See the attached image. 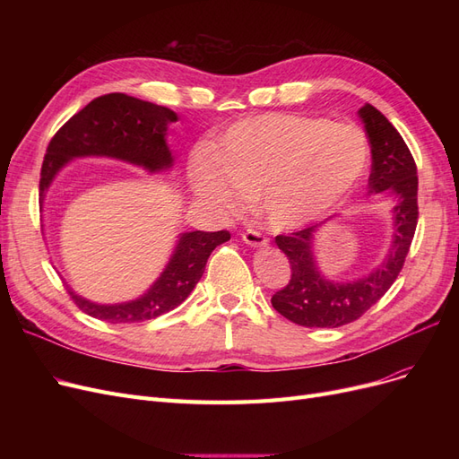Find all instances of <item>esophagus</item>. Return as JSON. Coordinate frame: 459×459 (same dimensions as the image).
<instances>
[{"mask_svg":"<svg viewBox=\"0 0 459 459\" xmlns=\"http://www.w3.org/2000/svg\"><path fill=\"white\" fill-rule=\"evenodd\" d=\"M243 241H245L247 245H251V247H266V245H268V238H266V235H262V233L256 231V230H247V231L243 233Z\"/></svg>","mask_w":459,"mask_h":459,"instance_id":"1","label":"esophagus"}]
</instances>
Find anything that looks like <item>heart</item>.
I'll use <instances>...</instances> for the list:
<instances>
[{
	"mask_svg": "<svg viewBox=\"0 0 459 459\" xmlns=\"http://www.w3.org/2000/svg\"><path fill=\"white\" fill-rule=\"evenodd\" d=\"M369 162L366 134L354 124L300 113H262L230 124L214 149L189 159L195 195L221 211L256 197L258 214L277 230L308 224L349 197Z\"/></svg>",
	"mask_w": 459,
	"mask_h": 459,
	"instance_id": "obj_1",
	"label": "heart"
}]
</instances>
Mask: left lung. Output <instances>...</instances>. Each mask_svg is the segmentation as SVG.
Here are the masks:
<instances>
[{
	"instance_id": "left-lung-1",
	"label": "left lung",
	"mask_w": 459,
	"mask_h": 459,
	"mask_svg": "<svg viewBox=\"0 0 459 459\" xmlns=\"http://www.w3.org/2000/svg\"><path fill=\"white\" fill-rule=\"evenodd\" d=\"M358 115L371 145L369 193L388 191L396 199L393 243L386 258L371 273L335 283L325 280L314 256V239L322 224L277 235L275 243L290 262V280L272 297V307L304 327H339L368 312L394 283L418 226V169L408 145L373 105L366 103Z\"/></svg>"
}]
</instances>
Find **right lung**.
<instances>
[{"label":"right lung","instance_id":"obj_1","mask_svg":"<svg viewBox=\"0 0 459 459\" xmlns=\"http://www.w3.org/2000/svg\"><path fill=\"white\" fill-rule=\"evenodd\" d=\"M174 110L135 100L126 93L101 95L76 113L53 135L41 164L39 197L46 199L55 176L63 166L80 157H108L130 162L149 172L172 169V151L166 143ZM230 241V231H187L178 239L174 253L140 299L120 304H97L68 289L80 310L110 324H135L159 317L182 304L203 277L206 260L214 248Z\"/></svg>","mask_w":459,"mask_h":459}]
</instances>
